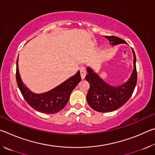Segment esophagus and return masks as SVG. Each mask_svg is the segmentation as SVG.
<instances>
[{
	"mask_svg": "<svg viewBox=\"0 0 155 155\" xmlns=\"http://www.w3.org/2000/svg\"><path fill=\"white\" fill-rule=\"evenodd\" d=\"M80 72H81V78H82V79H84V78H85V75H86V73H87V72H86V70H85V68H81Z\"/></svg>",
	"mask_w": 155,
	"mask_h": 155,
	"instance_id": "obj_1",
	"label": "esophagus"
}]
</instances>
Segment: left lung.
<instances>
[{
  "instance_id": "1",
  "label": "left lung",
  "mask_w": 155,
  "mask_h": 155,
  "mask_svg": "<svg viewBox=\"0 0 155 155\" xmlns=\"http://www.w3.org/2000/svg\"><path fill=\"white\" fill-rule=\"evenodd\" d=\"M112 46L126 44L122 39L116 36H104ZM134 69L127 82L122 85L112 86L102 79L90 68H87V74L85 79L90 83V89L87 94V101L91 109L98 112L114 111L119 109L128 101L134 91L137 84V74L136 70V57L133 50Z\"/></svg>"
}]
</instances>
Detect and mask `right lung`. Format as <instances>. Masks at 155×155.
<instances>
[{"instance_id":"right-lung-1","label":"right lung","mask_w":155,"mask_h":155,"mask_svg":"<svg viewBox=\"0 0 155 155\" xmlns=\"http://www.w3.org/2000/svg\"><path fill=\"white\" fill-rule=\"evenodd\" d=\"M18 57L16 61V81L20 92L27 103L36 111L44 114H53L64 108L69 101L72 90L81 80L80 71L57 87L43 94L31 91L22 83L18 70Z\"/></svg>"}]
</instances>
